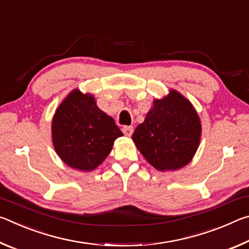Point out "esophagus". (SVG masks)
Wrapping results in <instances>:
<instances>
[{"mask_svg":"<svg viewBox=\"0 0 249 249\" xmlns=\"http://www.w3.org/2000/svg\"><path fill=\"white\" fill-rule=\"evenodd\" d=\"M122 130H123V133L124 135H126V136H132L134 128L133 126H124V127L122 128Z\"/></svg>","mask_w":249,"mask_h":249,"instance_id":"obj_1","label":"esophagus"}]
</instances>
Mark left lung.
I'll return each mask as SVG.
<instances>
[{"instance_id":"left-lung-1","label":"left lung","mask_w":249,"mask_h":249,"mask_svg":"<svg viewBox=\"0 0 249 249\" xmlns=\"http://www.w3.org/2000/svg\"><path fill=\"white\" fill-rule=\"evenodd\" d=\"M201 137V123L195 107L175 90L154 101L133 141L151 166L160 171L177 170L191 161Z\"/></svg>"}]
</instances>
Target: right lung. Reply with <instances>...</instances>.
<instances>
[{"label": "right lung", "mask_w": 249, "mask_h": 249, "mask_svg": "<svg viewBox=\"0 0 249 249\" xmlns=\"http://www.w3.org/2000/svg\"><path fill=\"white\" fill-rule=\"evenodd\" d=\"M123 133L114 120L96 107L92 95L71 92L53 120V142L67 165L78 170L95 169L107 157Z\"/></svg>", "instance_id": "1"}]
</instances>
